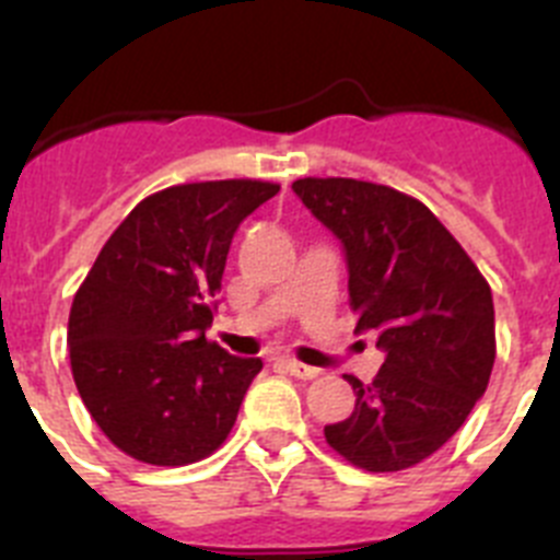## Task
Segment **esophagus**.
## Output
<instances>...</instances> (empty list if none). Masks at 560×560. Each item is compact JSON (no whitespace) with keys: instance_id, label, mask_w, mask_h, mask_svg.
<instances>
[{"instance_id":"esophagus-1","label":"esophagus","mask_w":560,"mask_h":560,"mask_svg":"<svg viewBox=\"0 0 560 560\" xmlns=\"http://www.w3.org/2000/svg\"><path fill=\"white\" fill-rule=\"evenodd\" d=\"M284 368H287V373L295 375V378H301V381H312L320 375V370L317 368H310V364H304V362H295V359H287Z\"/></svg>"}]
</instances>
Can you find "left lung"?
<instances>
[{
    "label": "left lung",
    "instance_id": "left-lung-1",
    "mask_svg": "<svg viewBox=\"0 0 560 560\" xmlns=\"http://www.w3.org/2000/svg\"><path fill=\"white\" fill-rule=\"evenodd\" d=\"M292 190L348 259L357 331L386 353L370 384L348 375L357 409L326 425L353 467L398 472L464 425L494 368L492 290L467 250L417 198L373 182L306 176Z\"/></svg>",
    "mask_w": 560,
    "mask_h": 560
}]
</instances>
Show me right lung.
<instances>
[{
	"label": "right lung",
	"instance_id": "add662e5",
	"mask_svg": "<svg viewBox=\"0 0 560 560\" xmlns=\"http://www.w3.org/2000/svg\"><path fill=\"white\" fill-rule=\"evenodd\" d=\"M279 185L221 179L143 198L109 234L68 315L80 398L118 451L185 467L226 442L262 359L209 342L240 223Z\"/></svg>",
	"mask_w": 560,
	"mask_h": 560
}]
</instances>
